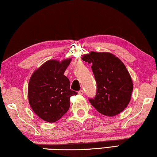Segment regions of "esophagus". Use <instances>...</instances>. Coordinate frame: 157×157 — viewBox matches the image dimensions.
Returning <instances> with one entry per match:
<instances>
[{
  "label": "esophagus",
  "instance_id": "esophagus-1",
  "mask_svg": "<svg viewBox=\"0 0 157 157\" xmlns=\"http://www.w3.org/2000/svg\"><path fill=\"white\" fill-rule=\"evenodd\" d=\"M78 94L79 95H83L84 94V91L82 89H81V90H79V91H78Z\"/></svg>",
  "mask_w": 157,
  "mask_h": 157
}]
</instances>
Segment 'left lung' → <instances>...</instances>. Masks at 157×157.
Returning a JSON list of instances; mask_svg holds the SVG:
<instances>
[{"label": "left lung", "mask_w": 157, "mask_h": 157, "mask_svg": "<svg viewBox=\"0 0 157 157\" xmlns=\"http://www.w3.org/2000/svg\"><path fill=\"white\" fill-rule=\"evenodd\" d=\"M82 59L92 63L97 84L96 94L89 98L90 103L105 116L122 112L129 104L133 90L132 78L124 63L109 52H91Z\"/></svg>", "instance_id": "obj_1"}]
</instances>
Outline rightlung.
I'll list each match as a JSON object with an SVG mask.
<instances>
[{"instance_id": "obj_1", "label": "right lung", "mask_w": 157, "mask_h": 157, "mask_svg": "<svg viewBox=\"0 0 157 157\" xmlns=\"http://www.w3.org/2000/svg\"><path fill=\"white\" fill-rule=\"evenodd\" d=\"M71 59L49 60L32 75L28 85V100L39 118L54 123L70 107V98L78 93L70 89V81L64 73Z\"/></svg>"}]
</instances>
